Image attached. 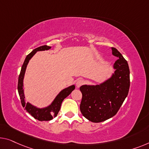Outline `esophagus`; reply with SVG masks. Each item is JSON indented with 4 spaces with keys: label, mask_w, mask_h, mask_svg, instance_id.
<instances>
[{
    "label": "esophagus",
    "mask_w": 149,
    "mask_h": 149,
    "mask_svg": "<svg viewBox=\"0 0 149 149\" xmlns=\"http://www.w3.org/2000/svg\"><path fill=\"white\" fill-rule=\"evenodd\" d=\"M83 84H84V80H82V79H78V80L76 81L75 85H76L77 88H79L81 86L83 85Z\"/></svg>",
    "instance_id": "1"
}]
</instances>
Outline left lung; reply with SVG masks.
I'll list each match as a JSON object with an SVG mask.
<instances>
[{
	"label": "left lung",
	"mask_w": 149,
	"mask_h": 149,
	"mask_svg": "<svg viewBox=\"0 0 149 149\" xmlns=\"http://www.w3.org/2000/svg\"><path fill=\"white\" fill-rule=\"evenodd\" d=\"M112 55L117 57L113 68L114 74L99 85H83L79 88L82 99L80 111L92 123L105 121L116 115L130 88V70L127 61L116 48L112 47Z\"/></svg>",
	"instance_id": "8db88e82"
}]
</instances>
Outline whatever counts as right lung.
Instances as JSON below:
<instances>
[{"label":"right lung","mask_w":149,"mask_h":149,"mask_svg":"<svg viewBox=\"0 0 149 149\" xmlns=\"http://www.w3.org/2000/svg\"><path fill=\"white\" fill-rule=\"evenodd\" d=\"M49 49H51V47L47 45L39 47L33 50L28 55H26L25 61H24L23 65H22L21 72H20V75L19 76V80H18V92H19L20 98H21L22 106H23V108H25L26 112L29 113L32 116L39 121H49L52 120L53 118L57 116L59 110H60L62 102L75 89L74 85L70 86L68 88L63 89V90H61L57 94V96L55 97L54 100L47 107L39 108L32 105L29 102L26 103L23 90V79L24 76H25L26 66L28 65L29 61L30 59L32 58V57L37 52L49 50Z\"/></svg>","instance_id":"add662e5"}]
</instances>
